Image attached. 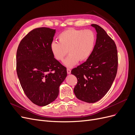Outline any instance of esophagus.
Here are the masks:
<instances>
[{
  "mask_svg": "<svg viewBox=\"0 0 135 135\" xmlns=\"http://www.w3.org/2000/svg\"><path fill=\"white\" fill-rule=\"evenodd\" d=\"M67 73L68 74H70V73H71V70L70 69H67Z\"/></svg>",
  "mask_w": 135,
  "mask_h": 135,
  "instance_id": "obj_1",
  "label": "esophagus"
}]
</instances>
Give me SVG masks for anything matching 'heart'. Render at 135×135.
I'll return each mask as SVG.
<instances>
[{"mask_svg": "<svg viewBox=\"0 0 135 135\" xmlns=\"http://www.w3.org/2000/svg\"><path fill=\"white\" fill-rule=\"evenodd\" d=\"M59 42L54 41L51 44V51L54 58L62 61L68 54L69 55L64 61L66 67L72 68L78 62L87 60L95 48L96 36L90 29L79 30L69 28L58 36Z\"/></svg>", "mask_w": 135, "mask_h": 135, "instance_id": "1", "label": "heart"}]
</instances>
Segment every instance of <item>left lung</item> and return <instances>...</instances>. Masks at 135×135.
<instances>
[{"instance_id":"8db88e82","label":"left lung","mask_w":135,"mask_h":135,"mask_svg":"<svg viewBox=\"0 0 135 135\" xmlns=\"http://www.w3.org/2000/svg\"><path fill=\"white\" fill-rule=\"evenodd\" d=\"M91 26L97 32L95 48L89 59L71 72L78 80L74 89L76 97L88 103H96L107 94L118 69L115 42L101 27L96 24Z\"/></svg>"}]
</instances>
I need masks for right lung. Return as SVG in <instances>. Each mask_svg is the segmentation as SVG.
I'll use <instances>...</instances> for the list:
<instances>
[{
	"label": "right lung",
	"mask_w": 135,
	"mask_h": 135,
	"mask_svg": "<svg viewBox=\"0 0 135 135\" xmlns=\"http://www.w3.org/2000/svg\"><path fill=\"white\" fill-rule=\"evenodd\" d=\"M55 29L39 27L20 42L16 55V71L24 93L32 103L50 104L57 97L59 87L67 76L66 68L51 51Z\"/></svg>",
	"instance_id": "1"
}]
</instances>
